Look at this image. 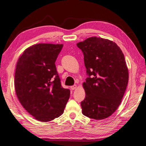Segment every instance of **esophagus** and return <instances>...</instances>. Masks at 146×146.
<instances>
[{
	"label": "esophagus",
	"mask_w": 146,
	"mask_h": 146,
	"mask_svg": "<svg viewBox=\"0 0 146 146\" xmlns=\"http://www.w3.org/2000/svg\"><path fill=\"white\" fill-rule=\"evenodd\" d=\"M76 87H77V86H76V85H73L72 86H71V89L72 90H75V89L76 88Z\"/></svg>",
	"instance_id": "1"
}]
</instances>
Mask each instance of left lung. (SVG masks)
<instances>
[{"label":"left lung","instance_id":"1","mask_svg":"<svg viewBox=\"0 0 146 146\" xmlns=\"http://www.w3.org/2000/svg\"><path fill=\"white\" fill-rule=\"evenodd\" d=\"M76 46L83 52L88 76L83 83L82 113L93 119H104L117 110L126 90L129 73L124 55L116 43L96 36Z\"/></svg>","mask_w":146,"mask_h":146}]
</instances>
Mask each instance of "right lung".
<instances>
[{
  "label": "right lung",
  "instance_id": "add662e5",
  "mask_svg": "<svg viewBox=\"0 0 146 146\" xmlns=\"http://www.w3.org/2000/svg\"><path fill=\"white\" fill-rule=\"evenodd\" d=\"M63 44H38L17 62L15 88L20 102L37 120L49 122L62 114L70 90L61 86L55 61Z\"/></svg>",
  "mask_w": 146,
  "mask_h": 146
}]
</instances>
